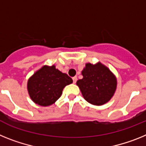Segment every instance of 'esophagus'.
Wrapping results in <instances>:
<instances>
[{
	"instance_id": "34e87169",
	"label": "esophagus",
	"mask_w": 146,
	"mask_h": 146,
	"mask_svg": "<svg viewBox=\"0 0 146 146\" xmlns=\"http://www.w3.org/2000/svg\"><path fill=\"white\" fill-rule=\"evenodd\" d=\"M76 81H77V77L76 76H74V77H73V83H76Z\"/></svg>"
}]
</instances>
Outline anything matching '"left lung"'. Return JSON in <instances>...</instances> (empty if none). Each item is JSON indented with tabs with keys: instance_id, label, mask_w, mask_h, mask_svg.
Segmentation results:
<instances>
[{
	"instance_id": "1",
	"label": "left lung",
	"mask_w": 146,
	"mask_h": 146,
	"mask_svg": "<svg viewBox=\"0 0 146 146\" xmlns=\"http://www.w3.org/2000/svg\"><path fill=\"white\" fill-rule=\"evenodd\" d=\"M83 78L77 81L84 98L91 104L101 106L111 100L117 89V78L100 62L87 63L82 71Z\"/></svg>"
}]
</instances>
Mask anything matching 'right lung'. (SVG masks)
<instances>
[{"label": "right lung", "mask_w": 146, "mask_h": 146, "mask_svg": "<svg viewBox=\"0 0 146 146\" xmlns=\"http://www.w3.org/2000/svg\"><path fill=\"white\" fill-rule=\"evenodd\" d=\"M72 83L73 79L55 65H44L29 78L27 90L36 104L48 106L55 103L62 94L63 89Z\"/></svg>", "instance_id": "right-lung-1"}]
</instances>
